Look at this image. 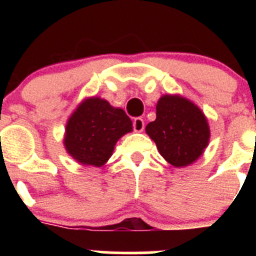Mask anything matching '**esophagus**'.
Masks as SVG:
<instances>
[{
	"label": "esophagus",
	"instance_id": "34e87169",
	"mask_svg": "<svg viewBox=\"0 0 256 256\" xmlns=\"http://www.w3.org/2000/svg\"><path fill=\"white\" fill-rule=\"evenodd\" d=\"M133 130L134 132H142L144 130V122L141 118H136L133 120Z\"/></svg>",
	"mask_w": 256,
	"mask_h": 256
}]
</instances>
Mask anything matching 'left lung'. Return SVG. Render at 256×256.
Instances as JSON below:
<instances>
[{
  "label": "left lung",
  "instance_id": "8db88e82",
  "mask_svg": "<svg viewBox=\"0 0 256 256\" xmlns=\"http://www.w3.org/2000/svg\"><path fill=\"white\" fill-rule=\"evenodd\" d=\"M146 133L160 155L176 168L195 162L210 138L206 116L200 108L180 94H164L156 105V119Z\"/></svg>",
  "mask_w": 256,
  "mask_h": 256
}]
</instances>
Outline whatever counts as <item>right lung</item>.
I'll return each instance as SVG.
<instances>
[{"mask_svg":"<svg viewBox=\"0 0 256 256\" xmlns=\"http://www.w3.org/2000/svg\"><path fill=\"white\" fill-rule=\"evenodd\" d=\"M132 130V120L123 108H112L100 97H88L68 119L64 146L82 165L102 166L118 140Z\"/></svg>","mask_w":256,"mask_h":256,"instance_id":"obj_1","label":"right lung"}]
</instances>
